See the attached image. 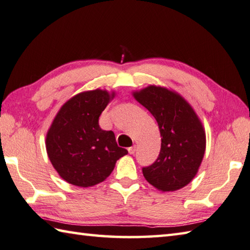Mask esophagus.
<instances>
[{
    "label": "esophagus",
    "instance_id": "34e87169",
    "mask_svg": "<svg viewBox=\"0 0 250 250\" xmlns=\"http://www.w3.org/2000/svg\"><path fill=\"white\" fill-rule=\"evenodd\" d=\"M135 151H136V146H135L128 147V153H129V154H134Z\"/></svg>",
    "mask_w": 250,
    "mask_h": 250
}]
</instances>
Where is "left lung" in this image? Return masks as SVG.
<instances>
[{
    "mask_svg": "<svg viewBox=\"0 0 250 250\" xmlns=\"http://www.w3.org/2000/svg\"><path fill=\"white\" fill-rule=\"evenodd\" d=\"M132 95L154 116L162 137L159 157L142 174L160 191L181 189L195 177L205 153L202 122L179 94L165 87L150 85Z\"/></svg>",
    "mask_w": 250,
    "mask_h": 250,
    "instance_id": "1",
    "label": "left lung"
}]
</instances>
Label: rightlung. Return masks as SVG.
I'll return each mask as SVG.
<instances>
[{"label": "right lung", "mask_w": 250, "mask_h": 250, "mask_svg": "<svg viewBox=\"0 0 250 250\" xmlns=\"http://www.w3.org/2000/svg\"><path fill=\"white\" fill-rule=\"evenodd\" d=\"M114 93L95 89L75 95L61 106L46 135V151L63 180L82 188L103 182L128 151L114 132L99 126V116Z\"/></svg>", "instance_id": "obj_1"}]
</instances>
